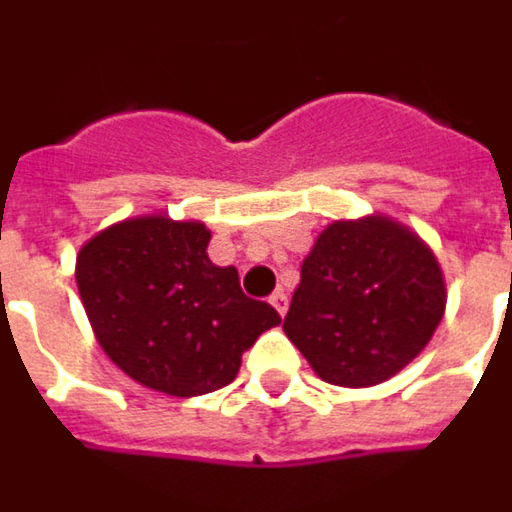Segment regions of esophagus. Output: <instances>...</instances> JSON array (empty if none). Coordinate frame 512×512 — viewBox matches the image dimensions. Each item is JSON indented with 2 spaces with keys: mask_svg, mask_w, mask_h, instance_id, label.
I'll return each mask as SVG.
<instances>
[{
  "mask_svg": "<svg viewBox=\"0 0 512 512\" xmlns=\"http://www.w3.org/2000/svg\"><path fill=\"white\" fill-rule=\"evenodd\" d=\"M268 302H271V307H274L280 316H285V310H288V296H285V291H274L268 296Z\"/></svg>",
  "mask_w": 512,
  "mask_h": 512,
  "instance_id": "34e87169",
  "label": "esophagus"
}]
</instances>
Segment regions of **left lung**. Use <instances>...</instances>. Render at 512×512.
<instances>
[{
    "label": "left lung",
    "mask_w": 512,
    "mask_h": 512,
    "mask_svg": "<svg viewBox=\"0 0 512 512\" xmlns=\"http://www.w3.org/2000/svg\"><path fill=\"white\" fill-rule=\"evenodd\" d=\"M443 310L446 280L430 244L371 213L321 230L282 330L324 382L371 388L421 355Z\"/></svg>",
    "instance_id": "obj_1"
}]
</instances>
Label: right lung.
I'll return each mask as SVG.
<instances>
[{
	"label": "right lung",
	"instance_id": "obj_1",
	"mask_svg": "<svg viewBox=\"0 0 512 512\" xmlns=\"http://www.w3.org/2000/svg\"><path fill=\"white\" fill-rule=\"evenodd\" d=\"M205 221L144 213L77 252V288L105 355L166 396L191 399L238 377L241 355L280 313L241 291L238 268L207 257Z\"/></svg>",
	"mask_w": 512,
	"mask_h": 512
}]
</instances>
